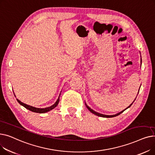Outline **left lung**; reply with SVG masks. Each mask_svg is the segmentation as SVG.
I'll list each match as a JSON object with an SVG mask.
<instances>
[{
    "label": "left lung",
    "mask_w": 155,
    "mask_h": 155,
    "mask_svg": "<svg viewBox=\"0 0 155 155\" xmlns=\"http://www.w3.org/2000/svg\"><path fill=\"white\" fill-rule=\"evenodd\" d=\"M140 91V90H139ZM133 103L131 104V105H129V106H128L126 109H124V110H123V111H121V112H119V113H117V114H114V115H104V114H100V113H99V112H95V111H94V110H92L91 108H90V107H89L88 106V105L85 104V105H86V107H87V108L89 110H90L92 113H93L94 114H95V115H96V116H100V117H116V116H117L118 115H119V114H120L121 113H123L125 110H126L127 109H128L129 107H131V105L133 104Z\"/></svg>",
    "instance_id": "left-lung-1"
}]
</instances>
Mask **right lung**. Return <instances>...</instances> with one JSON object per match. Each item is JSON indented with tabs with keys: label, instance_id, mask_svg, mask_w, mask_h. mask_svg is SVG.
<instances>
[{
	"label": "right lung",
	"instance_id": "1",
	"mask_svg": "<svg viewBox=\"0 0 155 155\" xmlns=\"http://www.w3.org/2000/svg\"><path fill=\"white\" fill-rule=\"evenodd\" d=\"M60 95H59V97H58V99H57V101H56V102H55L53 105H52L51 106H50V107H46V108H36V107H32V106H31V105H27V104H24V103L21 102V101H20L19 99H17L18 102L21 105H22L23 107H24L26 109H28V110H31V111H32V112H36V113H45V112H49V111L51 110L52 109H53L54 108H55V107L57 106V105H58V103H59V101H60Z\"/></svg>",
	"mask_w": 155,
	"mask_h": 155
}]
</instances>
